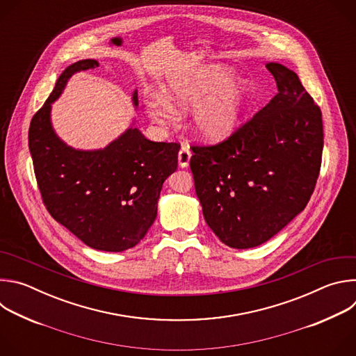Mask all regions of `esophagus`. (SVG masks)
Returning a JSON list of instances; mask_svg holds the SVG:
<instances>
[{
  "label": "esophagus",
  "instance_id": "1",
  "mask_svg": "<svg viewBox=\"0 0 356 356\" xmlns=\"http://www.w3.org/2000/svg\"><path fill=\"white\" fill-rule=\"evenodd\" d=\"M179 166L180 168H187L188 166V162H190V158H191V152H190V147L183 145L180 152H179Z\"/></svg>",
  "mask_w": 356,
  "mask_h": 356
}]
</instances>
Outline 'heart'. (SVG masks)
<instances>
[{
    "label": "heart",
    "instance_id": "b5f03b06",
    "mask_svg": "<svg viewBox=\"0 0 356 356\" xmlns=\"http://www.w3.org/2000/svg\"><path fill=\"white\" fill-rule=\"evenodd\" d=\"M232 73L220 65H207L188 76L170 80L163 90L165 98L147 101V115L156 124L175 121L176 110L194 108L191 129L207 140L228 138L236 128L248 95V83L229 81Z\"/></svg>",
    "mask_w": 356,
    "mask_h": 356
}]
</instances>
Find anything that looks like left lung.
Wrapping results in <instances>:
<instances>
[{"label": "left lung", "mask_w": 356, "mask_h": 356, "mask_svg": "<svg viewBox=\"0 0 356 356\" xmlns=\"http://www.w3.org/2000/svg\"><path fill=\"white\" fill-rule=\"evenodd\" d=\"M277 94L228 139L191 146L190 168L209 227L229 248L262 245L306 209L323 156V118L298 76L268 63Z\"/></svg>", "instance_id": "1"}]
</instances>
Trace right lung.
I'll return each instance as SVG.
<instances>
[{
  "label": "right lung",
  "mask_w": 356,
  "mask_h": 356,
  "mask_svg": "<svg viewBox=\"0 0 356 356\" xmlns=\"http://www.w3.org/2000/svg\"><path fill=\"white\" fill-rule=\"evenodd\" d=\"M95 67L94 59L79 60L59 76L31 121L29 152L49 214L87 246L122 252L154 224L163 181L177 169L180 145L149 140L131 127L104 149L67 146L50 122L52 103L74 73ZM132 101L136 107V90Z\"/></svg>",
  "instance_id": "add662e5"
}]
</instances>
